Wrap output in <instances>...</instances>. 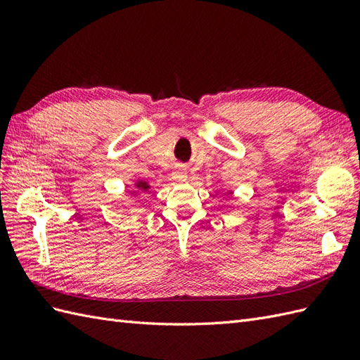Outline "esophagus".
I'll use <instances>...</instances> for the list:
<instances>
[{
    "instance_id": "34e87169",
    "label": "esophagus",
    "mask_w": 360,
    "mask_h": 360,
    "mask_svg": "<svg viewBox=\"0 0 360 360\" xmlns=\"http://www.w3.org/2000/svg\"><path fill=\"white\" fill-rule=\"evenodd\" d=\"M173 179L174 181H186L187 179V174L184 172H174L173 173Z\"/></svg>"
}]
</instances>
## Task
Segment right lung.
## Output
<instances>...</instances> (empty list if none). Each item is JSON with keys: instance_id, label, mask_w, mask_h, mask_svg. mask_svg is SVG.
<instances>
[{"instance_id": "obj_1", "label": "right lung", "mask_w": 360, "mask_h": 360, "mask_svg": "<svg viewBox=\"0 0 360 360\" xmlns=\"http://www.w3.org/2000/svg\"><path fill=\"white\" fill-rule=\"evenodd\" d=\"M135 187H136L138 190H143V191H147V190L150 188V186H149V184H147L146 181H136Z\"/></svg>"}]
</instances>
